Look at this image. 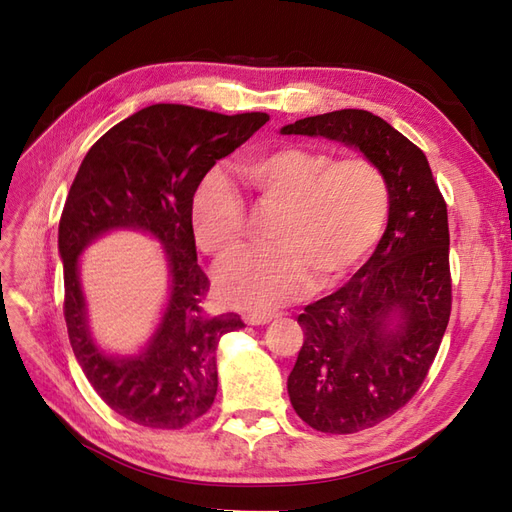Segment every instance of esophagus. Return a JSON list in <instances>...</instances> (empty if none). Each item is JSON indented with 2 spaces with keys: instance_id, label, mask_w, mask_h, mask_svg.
<instances>
[{
  "instance_id": "obj_1",
  "label": "esophagus",
  "mask_w": 512,
  "mask_h": 512,
  "mask_svg": "<svg viewBox=\"0 0 512 512\" xmlns=\"http://www.w3.org/2000/svg\"><path fill=\"white\" fill-rule=\"evenodd\" d=\"M273 318H277L275 312H247V314H243V320L247 324H254V327H260V324H267Z\"/></svg>"
}]
</instances>
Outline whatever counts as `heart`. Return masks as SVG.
Wrapping results in <instances>:
<instances>
[{"label":"heart","mask_w":512,"mask_h":512,"mask_svg":"<svg viewBox=\"0 0 512 512\" xmlns=\"http://www.w3.org/2000/svg\"><path fill=\"white\" fill-rule=\"evenodd\" d=\"M243 177L262 207L277 209L273 245L232 254L215 271L220 297L243 309L265 312L303 297L314 280H344L374 250L389 220V181L367 158L335 160L322 149L286 145L247 162ZM192 230L211 256H226L243 239V198L220 168L198 183Z\"/></svg>","instance_id":"1"}]
</instances>
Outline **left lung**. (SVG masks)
Returning <instances> with one entry per match:
<instances>
[{
	"instance_id": "8db88e82",
	"label": "left lung",
	"mask_w": 512,
	"mask_h": 512,
	"mask_svg": "<svg viewBox=\"0 0 512 512\" xmlns=\"http://www.w3.org/2000/svg\"><path fill=\"white\" fill-rule=\"evenodd\" d=\"M280 132L359 149L391 188L376 252L297 318L305 339L288 376L290 404L309 427L354 433L404 408L436 359L451 316L446 203L425 153L374 113L344 108Z\"/></svg>"
}]
</instances>
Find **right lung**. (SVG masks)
Masks as SVG:
<instances>
[{
	"mask_svg": "<svg viewBox=\"0 0 512 512\" xmlns=\"http://www.w3.org/2000/svg\"><path fill=\"white\" fill-rule=\"evenodd\" d=\"M269 121L267 113L220 115L153 104L108 130L76 173L59 220L64 316L83 374L106 406L151 429L194 423L218 393L222 335L245 324L203 309L209 280L196 262L192 198L213 164ZM138 229L156 238L169 265V299L157 331L138 353H104L90 337L78 258L96 238Z\"/></svg>",
	"mask_w": 512,
	"mask_h": 512,
	"instance_id": "add662e5",
	"label": "right lung"
}]
</instances>
